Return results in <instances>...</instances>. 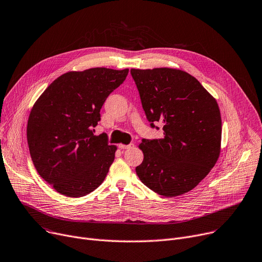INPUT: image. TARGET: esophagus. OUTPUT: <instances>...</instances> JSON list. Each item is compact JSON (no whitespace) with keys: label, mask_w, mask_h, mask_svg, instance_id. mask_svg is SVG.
Masks as SVG:
<instances>
[{"label":"esophagus","mask_w":262,"mask_h":262,"mask_svg":"<svg viewBox=\"0 0 262 262\" xmlns=\"http://www.w3.org/2000/svg\"><path fill=\"white\" fill-rule=\"evenodd\" d=\"M119 147L121 149H128V148H133L134 144L133 143H130V144H119Z\"/></svg>","instance_id":"obj_1"}]
</instances>
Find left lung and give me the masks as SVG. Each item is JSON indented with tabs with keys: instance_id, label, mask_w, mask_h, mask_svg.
<instances>
[{
	"instance_id": "8db88e82",
	"label": "left lung",
	"mask_w": 262,
	"mask_h": 262,
	"mask_svg": "<svg viewBox=\"0 0 262 262\" xmlns=\"http://www.w3.org/2000/svg\"><path fill=\"white\" fill-rule=\"evenodd\" d=\"M150 126L163 124V138L143 139L140 181L156 193H187L208 175L221 152L222 120L219 105L201 82L172 68L132 69ZM158 128V127H157Z\"/></svg>"
}]
</instances>
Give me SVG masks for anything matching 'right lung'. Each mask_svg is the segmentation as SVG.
<instances>
[{
    "label": "right lung",
    "mask_w": 262,
    "mask_h": 262,
    "mask_svg": "<svg viewBox=\"0 0 262 262\" xmlns=\"http://www.w3.org/2000/svg\"><path fill=\"white\" fill-rule=\"evenodd\" d=\"M128 69L91 68L55 79L35 102L27 121L34 166L62 195L89 194L105 180L116 145L94 136L107 96L125 80Z\"/></svg>",
    "instance_id": "obj_1"
}]
</instances>
